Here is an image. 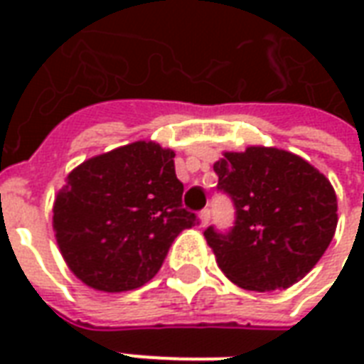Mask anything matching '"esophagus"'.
Masks as SVG:
<instances>
[{"label":"esophagus","instance_id":"esophagus-1","mask_svg":"<svg viewBox=\"0 0 364 364\" xmlns=\"http://www.w3.org/2000/svg\"><path fill=\"white\" fill-rule=\"evenodd\" d=\"M198 219H200V227H205V225H208V223H210V219H211V211L210 210H202V211H200Z\"/></svg>","mask_w":364,"mask_h":364}]
</instances>
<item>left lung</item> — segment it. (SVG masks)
I'll return each instance as SVG.
<instances>
[{
    "label": "left lung",
    "mask_w": 364,
    "mask_h": 364,
    "mask_svg": "<svg viewBox=\"0 0 364 364\" xmlns=\"http://www.w3.org/2000/svg\"><path fill=\"white\" fill-rule=\"evenodd\" d=\"M217 188L236 208L230 232L210 227L205 242L223 274L247 291L300 282L327 251L338 225L333 185L299 154L253 145L213 164Z\"/></svg>",
    "instance_id": "1"
}]
</instances>
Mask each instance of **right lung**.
Wrapping results in <instances>:
<instances>
[{
	"label": "right lung",
	"mask_w": 364,
	"mask_h": 364,
	"mask_svg": "<svg viewBox=\"0 0 364 364\" xmlns=\"http://www.w3.org/2000/svg\"><path fill=\"white\" fill-rule=\"evenodd\" d=\"M176 153L134 141L79 164L58 191L53 228L85 285L122 293L151 282L171 242L198 219L181 205Z\"/></svg>",
	"instance_id": "1"
}]
</instances>
